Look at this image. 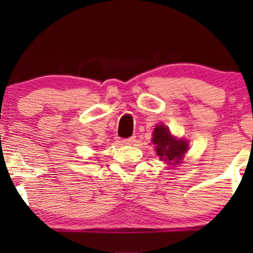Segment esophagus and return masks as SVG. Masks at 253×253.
Wrapping results in <instances>:
<instances>
[{
  "label": "esophagus",
  "mask_w": 253,
  "mask_h": 253,
  "mask_svg": "<svg viewBox=\"0 0 253 253\" xmlns=\"http://www.w3.org/2000/svg\"><path fill=\"white\" fill-rule=\"evenodd\" d=\"M136 137H129V138H126V139H122V143L124 145H132L136 139H134Z\"/></svg>",
  "instance_id": "obj_1"
}]
</instances>
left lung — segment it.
<instances>
[{
	"mask_svg": "<svg viewBox=\"0 0 253 253\" xmlns=\"http://www.w3.org/2000/svg\"><path fill=\"white\" fill-rule=\"evenodd\" d=\"M152 141L155 145L157 154L165 161H168V164H177L188 150V143L183 139H175L164 124L155 127Z\"/></svg>",
	"mask_w": 253,
	"mask_h": 253,
	"instance_id": "1",
	"label": "left lung"
}]
</instances>
